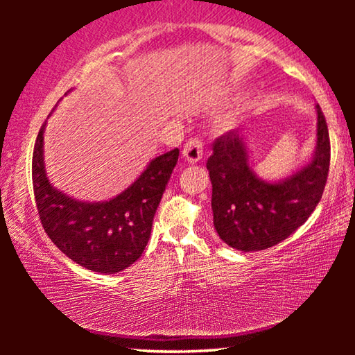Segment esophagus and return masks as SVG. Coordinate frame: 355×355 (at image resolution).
Segmentation results:
<instances>
[{"label": "esophagus", "mask_w": 355, "mask_h": 355, "mask_svg": "<svg viewBox=\"0 0 355 355\" xmlns=\"http://www.w3.org/2000/svg\"><path fill=\"white\" fill-rule=\"evenodd\" d=\"M183 156L191 164L199 163L203 156V141L200 137H191V139L184 144Z\"/></svg>", "instance_id": "34e87169"}]
</instances>
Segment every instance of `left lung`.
I'll return each mask as SVG.
<instances>
[{
	"instance_id": "obj_1",
	"label": "left lung",
	"mask_w": 355,
	"mask_h": 355,
	"mask_svg": "<svg viewBox=\"0 0 355 355\" xmlns=\"http://www.w3.org/2000/svg\"><path fill=\"white\" fill-rule=\"evenodd\" d=\"M318 131L313 159L280 183L257 178L238 131L213 144L207 169L213 184L211 208L218 235L230 248L254 252L284 241L310 218L327 183L330 139L326 117L316 105Z\"/></svg>"
}]
</instances>
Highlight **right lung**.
I'll use <instances>...</instances> for the list:
<instances>
[{
    "label": "right lung",
    "mask_w": 355,
    "mask_h": 355,
    "mask_svg": "<svg viewBox=\"0 0 355 355\" xmlns=\"http://www.w3.org/2000/svg\"><path fill=\"white\" fill-rule=\"evenodd\" d=\"M44 130L33 153V188L42 227L56 248L80 266L116 274L142 255L153 218L169 183L180 150L159 155L141 177L110 202L70 199L48 182L44 167Z\"/></svg>",
    "instance_id": "add662e5"
}]
</instances>
